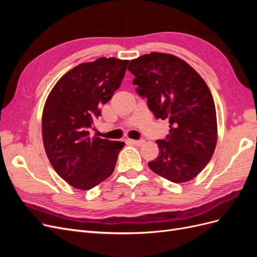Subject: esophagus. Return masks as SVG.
<instances>
[{"label":"esophagus","mask_w":257,"mask_h":257,"mask_svg":"<svg viewBox=\"0 0 257 257\" xmlns=\"http://www.w3.org/2000/svg\"><path fill=\"white\" fill-rule=\"evenodd\" d=\"M127 142L132 145H135V146H141L145 143L144 139H127Z\"/></svg>","instance_id":"esophagus-1"}]
</instances>
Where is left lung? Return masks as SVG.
<instances>
[{
    "label": "left lung",
    "instance_id": "1",
    "mask_svg": "<svg viewBox=\"0 0 257 257\" xmlns=\"http://www.w3.org/2000/svg\"><path fill=\"white\" fill-rule=\"evenodd\" d=\"M128 71L155 119L169 121V134L157 141L159 157L148 165L174 183L192 180L211 160L216 145L211 92L186 62L173 54H145L130 62Z\"/></svg>",
    "mask_w": 257,
    "mask_h": 257
}]
</instances>
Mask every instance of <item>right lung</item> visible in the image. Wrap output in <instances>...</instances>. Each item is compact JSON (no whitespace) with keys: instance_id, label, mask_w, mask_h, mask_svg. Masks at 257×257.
<instances>
[{"instance_id":"1","label":"right lung","mask_w":257,"mask_h":257,"mask_svg":"<svg viewBox=\"0 0 257 257\" xmlns=\"http://www.w3.org/2000/svg\"><path fill=\"white\" fill-rule=\"evenodd\" d=\"M127 60L99 58L77 65L56 83L43 112V141L57 174L72 186L91 190L109 177L124 147L91 136L94 119L125 75Z\"/></svg>"}]
</instances>
